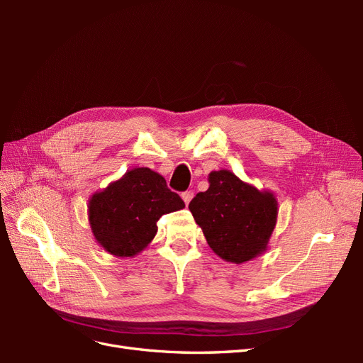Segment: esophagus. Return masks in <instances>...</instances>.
Listing matches in <instances>:
<instances>
[{"label":"esophagus","instance_id":"1","mask_svg":"<svg viewBox=\"0 0 363 363\" xmlns=\"http://www.w3.org/2000/svg\"><path fill=\"white\" fill-rule=\"evenodd\" d=\"M192 196H194V192H192V191H186V192H183V194H182V199H183V201H184L186 204H189V203H191Z\"/></svg>","mask_w":363,"mask_h":363}]
</instances>
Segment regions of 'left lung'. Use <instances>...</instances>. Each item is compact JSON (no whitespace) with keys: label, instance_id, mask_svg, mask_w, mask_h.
Instances as JSON below:
<instances>
[{"label":"left lung","instance_id":"1","mask_svg":"<svg viewBox=\"0 0 363 363\" xmlns=\"http://www.w3.org/2000/svg\"><path fill=\"white\" fill-rule=\"evenodd\" d=\"M208 183V189L189 203L208 247L227 262L255 259L267 250L276 227V196L257 191L225 169L211 172Z\"/></svg>","mask_w":363,"mask_h":363}]
</instances>
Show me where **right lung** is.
Returning <instances> with one entry per match:
<instances>
[{"instance_id":"1","label":"right lung","mask_w":363,"mask_h":363,"mask_svg":"<svg viewBox=\"0 0 363 363\" xmlns=\"http://www.w3.org/2000/svg\"><path fill=\"white\" fill-rule=\"evenodd\" d=\"M184 201L172 192L160 174L135 168L89 201V221L95 239L118 257H131L157 233L164 213L180 211Z\"/></svg>"}]
</instances>
